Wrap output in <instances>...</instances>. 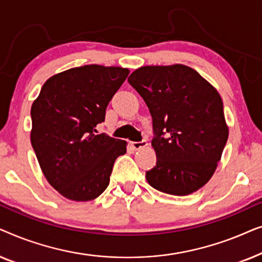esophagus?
<instances>
[{"mask_svg":"<svg viewBox=\"0 0 262 262\" xmlns=\"http://www.w3.org/2000/svg\"><path fill=\"white\" fill-rule=\"evenodd\" d=\"M130 144L132 146V149L139 150V149H142V148H145V146L148 145V143H146V141H144V139H143V141H141V142H131Z\"/></svg>","mask_w":262,"mask_h":262,"instance_id":"1","label":"esophagus"}]
</instances>
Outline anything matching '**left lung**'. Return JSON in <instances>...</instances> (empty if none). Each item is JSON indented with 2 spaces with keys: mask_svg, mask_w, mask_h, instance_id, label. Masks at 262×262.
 Listing matches in <instances>:
<instances>
[{
  "mask_svg": "<svg viewBox=\"0 0 262 262\" xmlns=\"http://www.w3.org/2000/svg\"><path fill=\"white\" fill-rule=\"evenodd\" d=\"M152 117L156 166L146 180L157 191L187 195L212 177L228 141L223 101L191 68L143 67L127 78Z\"/></svg>",
  "mask_w": 262,
  "mask_h": 262,
  "instance_id": "obj_1",
  "label": "left lung"
}]
</instances>
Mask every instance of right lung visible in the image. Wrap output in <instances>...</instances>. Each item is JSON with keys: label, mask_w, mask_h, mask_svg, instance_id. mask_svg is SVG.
Wrapping results in <instances>:
<instances>
[{"label": "right lung", "mask_w": 262, "mask_h": 262, "mask_svg": "<svg viewBox=\"0 0 262 262\" xmlns=\"http://www.w3.org/2000/svg\"><path fill=\"white\" fill-rule=\"evenodd\" d=\"M127 75L118 67L73 68L49 78L32 105V146L50 185L68 199L98 198L126 152V142L95 127Z\"/></svg>", "instance_id": "add662e5"}]
</instances>
